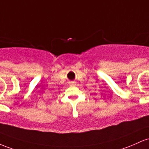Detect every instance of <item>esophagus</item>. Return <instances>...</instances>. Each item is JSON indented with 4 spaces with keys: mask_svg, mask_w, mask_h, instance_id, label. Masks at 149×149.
<instances>
[{
    "mask_svg": "<svg viewBox=\"0 0 149 149\" xmlns=\"http://www.w3.org/2000/svg\"><path fill=\"white\" fill-rule=\"evenodd\" d=\"M73 84H74V82H70V85H72Z\"/></svg>",
    "mask_w": 149,
    "mask_h": 149,
    "instance_id": "1",
    "label": "esophagus"
}]
</instances>
